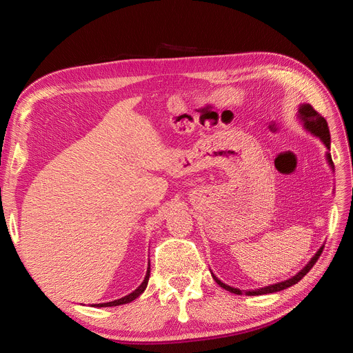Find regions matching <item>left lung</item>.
<instances>
[{
    "instance_id": "1",
    "label": "left lung",
    "mask_w": 353,
    "mask_h": 353,
    "mask_svg": "<svg viewBox=\"0 0 353 353\" xmlns=\"http://www.w3.org/2000/svg\"><path fill=\"white\" fill-rule=\"evenodd\" d=\"M301 117L303 119L305 126L307 128V131H311L314 135L321 138V141L327 145V148H330V131H328V125H327V121L324 119V117H323L321 114H319V113L312 108L311 104H303V105H301ZM327 160H328L330 166L333 168V160H331V156H330V154H327ZM323 249H324V248L319 249V250L316 252V254L311 259V262H309L301 272L296 274V275L293 276V279L287 280V281H283V283H279V284L266 285V287H263V288H258V290L245 292V294H248V296L268 294V293H275V292L284 290V288L290 287V285H294L296 283L301 281L309 271H311V268L315 265V262L319 259V256H321ZM212 276H213V280H215L222 288H225V290H228V292H231V293H236V294H243V293H244L243 290H239V288H234V287H230V285H227V284L221 283L215 275H212Z\"/></svg>"
}]
</instances>
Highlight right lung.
Returning a JSON list of instances; mask_svg holds the SVG:
<instances>
[{"mask_svg": "<svg viewBox=\"0 0 353 353\" xmlns=\"http://www.w3.org/2000/svg\"><path fill=\"white\" fill-rule=\"evenodd\" d=\"M148 276H150V266H148L147 274H145V279H144V281L141 283V285L138 287L137 290H134L131 294H128V296H125V297H122V299H117V301H113V302H108V303H97V305H92V306H97V307H103V306H117V305L130 303V302L135 301V299L145 290L147 283H148Z\"/></svg>", "mask_w": 353, "mask_h": 353, "instance_id": "add662e5", "label": "right lung"}]
</instances>
